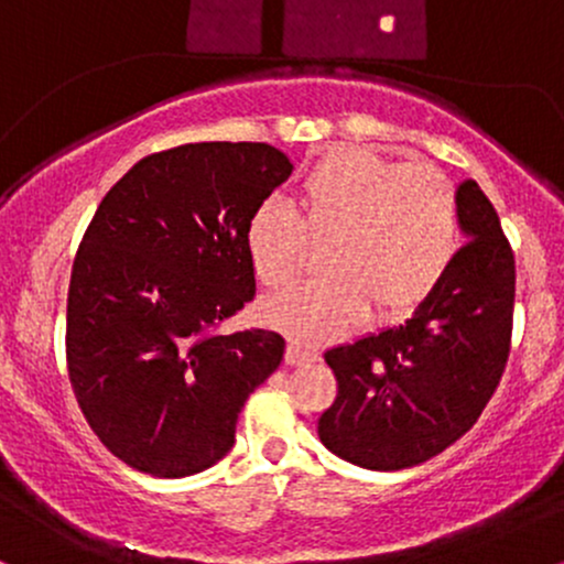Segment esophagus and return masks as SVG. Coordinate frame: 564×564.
<instances>
[{
  "label": "esophagus",
  "instance_id": "1",
  "mask_svg": "<svg viewBox=\"0 0 564 564\" xmlns=\"http://www.w3.org/2000/svg\"><path fill=\"white\" fill-rule=\"evenodd\" d=\"M318 360V352L313 347H304L300 341H289L286 347V364L289 366H304V364H313Z\"/></svg>",
  "mask_w": 564,
  "mask_h": 564
}]
</instances>
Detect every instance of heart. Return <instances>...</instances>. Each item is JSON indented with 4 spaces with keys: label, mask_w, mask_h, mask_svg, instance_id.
I'll use <instances>...</instances> for the list:
<instances>
[{
    "label": "heart",
    "mask_w": 564,
    "mask_h": 564,
    "mask_svg": "<svg viewBox=\"0 0 564 564\" xmlns=\"http://www.w3.org/2000/svg\"><path fill=\"white\" fill-rule=\"evenodd\" d=\"M307 236H328V273L281 291L264 315L296 339H336L368 307L400 318L443 283L458 254L456 187L435 166H400L360 148L328 151L296 180L294 209L268 198L246 219V254L264 286L296 273Z\"/></svg>",
    "instance_id": "1"
}]
</instances>
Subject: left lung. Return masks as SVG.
Instances as JSON below:
<instances>
[{
	"mask_svg": "<svg viewBox=\"0 0 564 564\" xmlns=\"http://www.w3.org/2000/svg\"><path fill=\"white\" fill-rule=\"evenodd\" d=\"M467 243L400 326L328 349L336 400L318 419L328 451L364 469L416 467L480 419L511 345L514 254L475 180L456 191Z\"/></svg>",
	"mask_w": 564,
	"mask_h": 564,
	"instance_id": "1",
	"label": "left lung"
}]
</instances>
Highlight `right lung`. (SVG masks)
I'll list each match as a JSON object with an SVG mask.
<instances>
[{
    "mask_svg": "<svg viewBox=\"0 0 564 564\" xmlns=\"http://www.w3.org/2000/svg\"><path fill=\"white\" fill-rule=\"evenodd\" d=\"M291 174L268 142H187L140 159L97 206L68 286L66 360L84 419L153 477L209 469L281 366V334H223L254 300L246 219Z\"/></svg>",
    "mask_w": 564,
    "mask_h": 564,
    "instance_id": "add662e5",
    "label": "right lung"
}]
</instances>
